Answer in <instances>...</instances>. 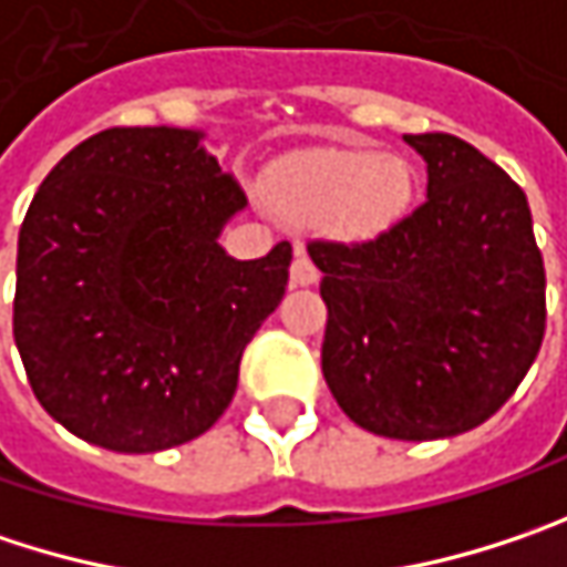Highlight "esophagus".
<instances>
[{
  "instance_id": "obj_1",
  "label": "esophagus",
  "mask_w": 567,
  "mask_h": 567,
  "mask_svg": "<svg viewBox=\"0 0 567 567\" xmlns=\"http://www.w3.org/2000/svg\"><path fill=\"white\" fill-rule=\"evenodd\" d=\"M316 280H319V267L309 261V255L300 248V251H297V261L290 267V284H293V287H309V284H316Z\"/></svg>"
}]
</instances>
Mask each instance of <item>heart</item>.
I'll return each mask as SVG.
<instances>
[{"label": "heart", "instance_id": "1", "mask_svg": "<svg viewBox=\"0 0 567 567\" xmlns=\"http://www.w3.org/2000/svg\"><path fill=\"white\" fill-rule=\"evenodd\" d=\"M274 203L293 223H319L342 241H368L396 223L413 199V171L396 154L361 147H303L267 171Z\"/></svg>", "mask_w": 567, "mask_h": 567}]
</instances>
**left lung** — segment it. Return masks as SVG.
Returning a JSON list of instances; mask_svg holds the SVG:
<instances>
[{"label":"left lung","mask_w":567,"mask_h":567,"mask_svg":"<svg viewBox=\"0 0 567 567\" xmlns=\"http://www.w3.org/2000/svg\"><path fill=\"white\" fill-rule=\"evenodd\" d=\"M425 203L371 241H309L329 309L322 374L361 429L429 442L491 420L546 336L526 193L455 135H403Z\"/></svg>","instance_id":"obj_1"}]
</instances>
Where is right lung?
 Masks as SVG:
<instances>
[{"label":"right lung","instance_id":"1","mask_svg":"<svg viewBox=\"0 0 567 567\" xmlns=\"http://www.w3.org/2000/svg\"><path fill=\"white\" fill-rule=\"evenodd\" d=\"M248 206L193 128H105L38 186L19 231L12 332L38 403L125 455L203 435L245 344L280 306L293 248L235 261Z\"/></svg>","mask_w":567,"mask_h":567}]
</instances>
